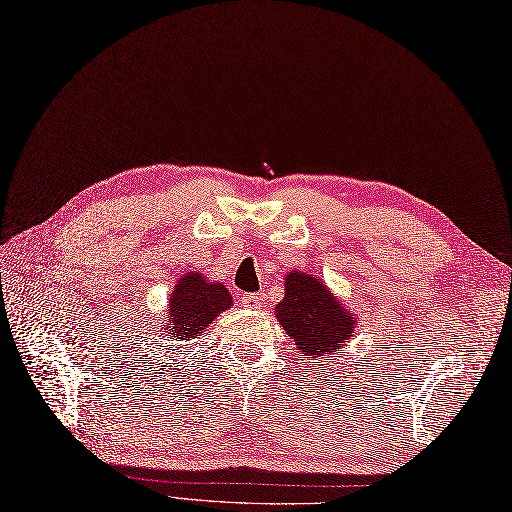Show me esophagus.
<instances>
[{
  "mask_svg": "<svg viewBox=\"0 0 512 512\" xmlns=\"http://www.w3.org/2000/svg\"><path fill=\"white\" fill-rule=\"evenodd\" d=\"M263 301V295L261 293H246L242 295V306L244 308H251V310H257L261 306Z\"/></svg>",
  "mask_w": 512,
  "mask_h": 512,
  "instance_id": "34e87169",
  "label": "esophagus"
}]
</instances>
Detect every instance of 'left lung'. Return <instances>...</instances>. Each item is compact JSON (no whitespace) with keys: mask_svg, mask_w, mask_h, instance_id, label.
<instances>
[{"mask_svg":"<svg viewBox=\"0 0 512 512\" xmlns=\"http://www.w3.org/2000/svg\"><path fill=\"white\" fill-rule=\"evenodd\" d=\"M274 314L304 358L342 350L356 333V314L346 308L327 282L308 272H287L285 297L276 304Z\"/></svg>","mask_w":512,"mask_h":512,"instance_id":"8db88e82","label":"left lung"}]
</instances>
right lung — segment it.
I'll return each mask as SVG.
<instances>
[{"label": "right lung", "instance_id": "1", "mask_svg": "<svg viewBox=\"0 0 512 512\" xmlns=\"http://www.w3.org/2000/svg\"><path fill=\"white\" fill-rule=\"evenodd\" d=\"M232 304L230 291L219 280H211L200 272H187L168 295L166 316L160 325L162 335L175 342L194 339L211 327L221 312L230 310Z\"/></svg>", "mask_w": 512, "mask_h": 512}]
</instances>
